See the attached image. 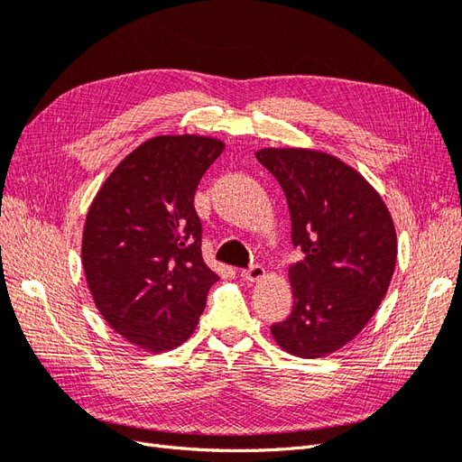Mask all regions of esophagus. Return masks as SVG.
I'll list each match as a JSON object with an SVG mask.
<instances>
[{"label":"esophagus","mask_w":462,"mask_h":462,"mask_svg":"<svg viewBox=\"0 0 462 462\" xmlns=\"http://www.w3.org/2000/svg\"><path fill=\"white\" fill-rule=\"evenodd\" d=\"M241 275L246 279V282H258V279H262L265 275V270L262 268L260 263H253L250 268L243 270Z\"/></svg>","instance_id":"obj_1"}]
</instances>
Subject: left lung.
<instances>
[{
	"instance_id": "left-lung-1",
	"label": "left lung",
	"mask_w": 462,
	"mask_h": 462,
	"mask_svg": "<svg viewBox=\"0 0 462 462\" xmlns=\"http://www.w3.org/2000/svg\"><path fill=\"white\" fill-rule=\"evenodd\" d=\"M256 158L285 192L291 241L304 254L289 265L292 310L272 335L291 355L326 356L385 297L397 260L393 219L368 180L329 153L263 148Z\"/></svg>"
}]
</instances>
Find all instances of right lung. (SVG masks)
<instances>
[{"mask_svg":"<svg viewBox=\"0 0 462 462\" xmlns=\"http://www.w3.org/2000/svg\"><path fill=\"white\" fill-rule=\"evenodd\" d=\"M221 152L223 143L208 136L150 138L88 209L82 268L92 299L121 337L150 353L190 337L219 279L202 260L194 192Z\"/></svg>","mask_w":462,"mask_h":462,"instance_id":"1","label":"right lung"}]
</instances>
